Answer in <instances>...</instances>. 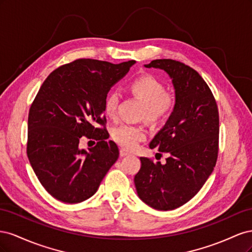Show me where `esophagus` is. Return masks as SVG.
Returning a JSON list of instances; mask_svg holds the SVG:
<instances>
[{
    "instance_id": "34e87169",
    "label": "esophagus",
    "mask_w": 252,
    "mask_h": 252,
    "mask_svg": "<svg viewBox=\"0 0 252 252\" xmlns=\"http://www.w3.org/2000/svg\"><path fill=\"white\" fill-rule=\"evenodd\" d=\"M130 155V152H128L127 150H125V149H121L120 150V156L121 157H127V156H129Z\"/></svg>"
}]
</instances>
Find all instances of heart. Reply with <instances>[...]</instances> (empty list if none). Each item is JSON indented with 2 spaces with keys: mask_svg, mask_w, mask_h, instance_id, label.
Here are the masks:
<instances>
[{
  "mask_svg": "<svg viewBox=\"0 0 252 252\" xmlns=\"http://www.w3.org/2000/svg\"><path fill=\"white\" fill-rule=\"evenodd\" d=\"M129 89L145 103L144 117L151 122L164 119L174 106V97L166 93L163 84L151 75H142L129 83ZM120 101L119 93L111 90L106 95L104 110L106 116L116 118ZM147 131L144 126L124 123L117 126L112 131V138L121 147L132 149L140 142L146 139Z\"/></svg>",
  "mask_w": 252,
  "mask_h": 252,
  "instance_id": "obj_1",
  "label": "heart"
}]
</instances>
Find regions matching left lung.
Returning a JSON list of instances; mask_svg holds the SVG:
<instances>
[{"label":"left lung","mask_w":252,"mask_h":252,"mask_svg":"<svg viewBox=\"0 0 252 252\" xmlns=\"http://www.w3.org/2000/svg\"><path fill=\"white\" fill-rule=\"evenodd\" d=\"M147 68L169 75L175 104L164 127L149 144L168 156L166 163L140 158L134 185L140 199L157 210H172L200 191L215 168L219 151V111L210 88L191 67L170 59ZM161 155V154H159Z\"/></svg>","instance_id":"8db88e82"}]
</instances>
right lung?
<instances>
[{
    "label": "right lung",
    "mask_w": 252,
    "mask_h": 252,
    "mask_svg": "<svg viewBox=\"0 0 252 252\" xmlns=\"http://www.w3.org/2000/svg\"><path fill=\"white\" fill-rule=\"evenodd\" d=\"M135 61L111 64L80 59L53 70L44 81L28 114L27 156L42 186L55 199L81 203L93 196L119 158L106 141L104 101ZM82 136L99 142L79 148Z\"/></svg>",
    "instance_id": "add662e5"
}]
</instances>
